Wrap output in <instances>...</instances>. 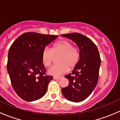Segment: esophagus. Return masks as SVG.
<instances>
[{
	"label": "esophagus",
	"instance_id": "obj_1",
	"mask_svg": "<svg viewBox=\"0 0 120 120\" xmlns=\"http://www.w3.org/2000/svg\"><path fill=\"white\" fill-rule=\"evenodd\" d=\"M53 78H54V79H60L61 78V77H56V76H54V77H53Z\"/></svg>",
	"mask_w": 120,
	"mask_h": 120
}]
</instances>
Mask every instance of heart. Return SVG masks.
<instances>
[{"label": "heart", "instance_id": "1", "mask_svg": "<svg viewBox=\"0 0 120 120\" xmlns=\"http://www.w3.org/2000/svg\"><path fill=\"white\" fill-rule=\"evenodd\" d=\"M59 64L54 65L48 70V73L53 76H59L66 73L69 70L75 67L80 58L78 47L73 46L71 42L61 41L53 45L51 49L45 48L42 54V61L45 67L51 66L54 57L59 56Z\"/></svg>", "mask_w": 120, "mask_h": 120}]
</instances>
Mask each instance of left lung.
Returning <instances> with one entry per match:
<instances>
[{
	"label": "left lung",
	"instance_id": "1",
	"mask_svg": "<svg viewBox=\"0 0 120 120\" xmlns=\"http://www.w3.org/2000/svg\"><path fill=\"white\" fill-rule=\"evenodd\" d=\"M61 36L72 40L80 52L78 64L72 72L65 77L68 79L69 85L61 91L70 101L80 102L91 94L97 85L101 63L100 54L93 41L81 34L75 32Z\"/></svg>",
	"mask_w": 120,
	"mask_h": 120
}]
</instances>
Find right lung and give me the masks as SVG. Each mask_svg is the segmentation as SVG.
<instances>
[{"label": "right lung", "mask_w": 120, "mask_h": 120, "mask_svg": "<svg viewBox=\"0 0 120 120\" xmlns=\"http://www.w3.org/2000/svg\"><path fill=\"white\" fill-rule=\"evenodd\" d=\"M57 35L25 32L11 45L7 64L11 83L23 100L32 101L43 97L53 76L47 75L42 61L45 47Z\"/></svg>", "instance_id": "right-lung-1"}]
</instances>
